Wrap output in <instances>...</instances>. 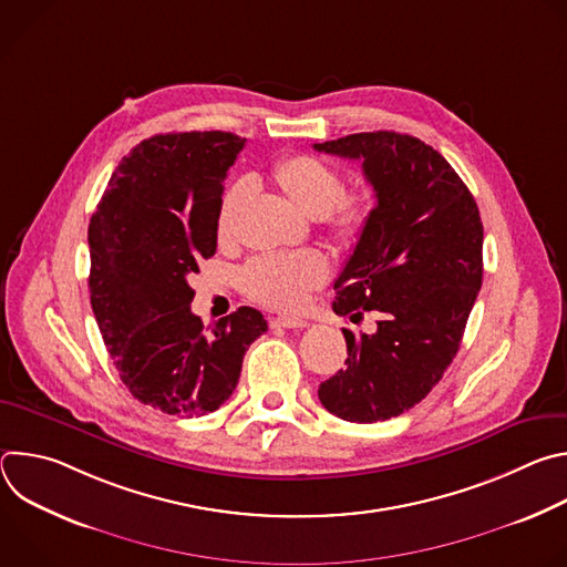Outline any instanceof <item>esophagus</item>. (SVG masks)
Masks as SVG:
<instances>
[{
    "mask_svg": "<svg viewBox=\"0 0 567 567\" xmlns=\"http://www.w3.org/2000/svg\"><path fill=\"white\" fill-rule=\"evenodd\" d=\"M269 326L271 328H287V330H302V328H307V320L296 318V316H271Z\"/></svg>",
    "mask_w": 567,
    "mask_h": 567,
    "instance_id": "1",
    "label": "esophagus"
}]
</instances>
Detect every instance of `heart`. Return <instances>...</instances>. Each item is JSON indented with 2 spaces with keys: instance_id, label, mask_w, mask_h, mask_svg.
Returning <instances> with one entry per match:
<instances>
[{
  "instance_id": "b5f03b06",
  "label": "heart",
  "mask_w": 567,
  "mask_h": 567,
  "mask_svg": "<svg viewBox=\"0 0 567 567\" xmlns=\"http://www.w3.org/2000/svg\"><path fill=\"white\" fill-rule=\"evenodd\" d=\"M274 179L285 197L305 215L326 219L341 241L357 239L374 210V195L368 188L343 190L341 173L311 154H289L274 166ZM247 186L237 182L221 193L215 230L219 241H228L235 233V215L245 199ZM330 276L326 256L316 251L293 256H262L245 271V291L274 309H296L311 289L320 287Z\"/></svg>"
}]
</instances>
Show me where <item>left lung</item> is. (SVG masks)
<instances>
[{
  "instance_id": "obj_1",
  "label": "left lung",
  "mask_w": 567,
  "mask_h": 567,
  "mask_svg": "<svg viewBox=\"0 0 567 567\" xmlns=\"http://www.w3.org/2000/svg\"><path fill=\"white\" fill-rule=\"evenodd\" d=\"M313 150L359 158L377 197L332 302L352 322L374 311L377 332L343 330L346 368L318 399L346 422H383L420 403L457 354L482 287L480 210L449 161L415 136L361 132Z\"/></svg>"
}]
</instances>
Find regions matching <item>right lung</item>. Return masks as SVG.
Returning <instances> with one entry per match:
<instances>
[{
	"label": "right lung",
	"instance_id": "1",
	"mask_svg": "<svg viewBox=\"0 0 567 567\" xmlns=\"http://www.w3.org/2000/svg\"><path fill=\"white\" fill-rule=\"evenodd\" d=\"M247 138L173 132L141 141L90 221V293L105 348L134 399L199 417L233 394L265 316L239 307L204 328L188 276L217 251L224 179Z\"/></svg>",
	"mask_w": 567,
	"mask_h": 567
}]
</instances>
